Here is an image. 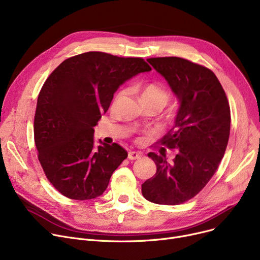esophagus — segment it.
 Listing matches in <instances>:
<instances>
[{"label":"esophagus","instance_id":"esophagus-1","mask_svg":"<svg viewBox=\"0 0 260 260\" xmlns=\"http://www.w3.org/2000/svg\"><path fill=\"white\" fill-rule=\"evenodd\" d=\"M142 154L140 152H128V159L129 160H136L141 158Z\"/></svg>","mask_w":260,"mask_h":260}]
</instances>
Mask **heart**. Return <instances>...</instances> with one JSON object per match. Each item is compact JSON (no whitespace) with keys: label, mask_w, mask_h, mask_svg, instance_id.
Listing matches in <instances>:
<instances>
[{"label":"heart","mask_w":260,"mask_h":260,"mask_svg":"<svg viewBox=\"0 0 260 260\" xmlns=\"http://www.w3.org/2000/svg\"><path fill=\"white\" fill-rule=\"evenodd\" d=\"M124 90H120L115 97L114 103L113 105H117V103L120 101V99L123 97L124 94ZM169 95L168 93L163 90L162 88H160L159 86L155 85V84H148L143 86V88L141 89V100H151V101H157L162 103L165 105L168 102Z\"/></svg>","instance_id":"obj_1"}]
</instances>
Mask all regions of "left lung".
<instances>
[{
	"mask_svg": "<svg viewBox=\"0 0 260 260\" xmlns=\"http://www.w3.org/2000/svg\"><path fill=\"white\" fill-rule=\"evenodd\" d=\"M168 82L179 108L174 125L160 141L176 148L172 162L149 153L157 172L142 184L148 201L175 206L196 196L215 174L230 137L231 113L225 92L209 68L178 57L147 59Z\"/></svg>",
	"mask_w": 260,
	"mask_h": 260,
	"instance_id": "obj_1",
	"label": "left lung"
}]
</instances>
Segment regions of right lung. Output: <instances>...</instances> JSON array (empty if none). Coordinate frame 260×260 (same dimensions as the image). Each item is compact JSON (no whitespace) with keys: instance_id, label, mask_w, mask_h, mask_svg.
Here are the masks:
<instances>
[{"instance_id":"obj_1","label":"right lung","mask_w":260,"mask_h":260,"mask_svg":"<svg viewBox=\"0 0 260 260\" xmlns=\"http://www.w3.org/2000/svg\"><path fill=\"white\" fill-rule=\"evenodd\" d=\"M141 58L89 51L63 61L41 89L35 115L39 161L50 183L67 198L101 196L127 152L99 140L93 126L114 93L133 77L151 72Z\"/></svg>"}]
</instances>
